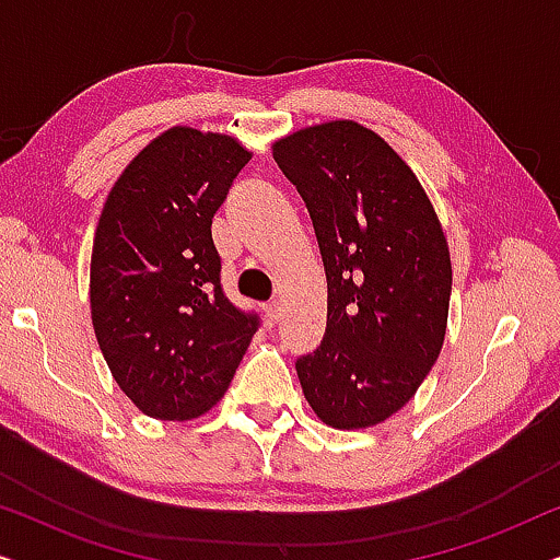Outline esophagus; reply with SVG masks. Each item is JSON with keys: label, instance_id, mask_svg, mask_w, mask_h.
Returning <instances> with one entry per match:
<instances>
[{"label": "esophagus", "instance_id": "1", "mask_svg": "<svg viewBox=\"0 0 560 560\" xmlns=\"http://www.w3.org/2000/svg\"><path fill=\"white\" fill-rule=\"evenodd\" d=\"M280 318H282V305H280L278 301L267 303V305H265V320H267V326H275Z\"/></svg>", "mask_w": 560, "mask_h": 560}]
</instances>
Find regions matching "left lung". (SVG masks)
<instances>
[{"mask_svg": "<svg viewBox=\"0 0 560 560\" xmlns=\"http://www.w3.org/2000/svg\"><path fill=\"white\" fill-rule=\"evenodd\" d=\"M308 206L324 259L326 336L295 370L326 425L385 423L418 393L448 326L451 255L410 165L354 119L303 127L272 142Z\"/></svg>", "mask_w": 560, "mask_h": 560, "instance_id": "1", "label": "left lung"}]
</instances>
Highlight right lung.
I'll return each mask as SVG.
<instances>
[{"label":"right lung","mask_w":560,"mask_h":560,"mask_svg":"<svg viewBox=\"0 0 560 560\" xmlns=\"http://www.w3.org/2000/svg\"><path fill=\"white\" fill-rule=\"evenodd\" d=\"M252 160L240 137L175 125L114 183L91 249V324L121 393L194 420L229 389L257 318L221 293L211 219Z\"/></svg>","instance_id":"add662e5"}]
</instances>
